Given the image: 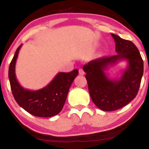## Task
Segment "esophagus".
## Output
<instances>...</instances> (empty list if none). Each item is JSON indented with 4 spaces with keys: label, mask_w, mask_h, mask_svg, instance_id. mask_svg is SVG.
I'll return each instance as SVG.
<instances>
[{
    "label": "esophagus",
    "mask_w": 149,
    "mask_h": 149,
    "mask_svg": "<svg viewBox=\"0 0 149 149\" xmlns=\"http://www.w3.org/2000/svg\"><path fill=\"white\" fill-rule=\"evenodd\" d=\"M79 74H80V75H83V74H84V73H85L84 71H83V70L82 68L79 69Z\"/></svg>",
    "instance_id": "esophagus-1"
}]
</instances>
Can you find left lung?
Masks as SVG:
<instances>
[{
	"label": "left lung",
	"mask_w": 149,
	"mask_h": 149,
	"mask_svg": "<svg viewBox=\"0 0 149 149\" xmlns=\"http://www.w3.org/2000/svg\"><path fill=\"white\" fill-rule=\"evenodd\" d=\"M111 35L117 54L90 61L83 66L91 98L104 111H116L135 98L144 72L143 60L135 45L116 34ZM123 60L127 61L128 66L120 78H110L105 71Z\"/></svg>",
	"instance_id": "left-lung-1"
}]
</instances>
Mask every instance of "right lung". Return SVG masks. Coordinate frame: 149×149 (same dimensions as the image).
<instances>
[{
	"label": "right lung",
	"instance_id": "1",
	"mask_svg": "<svg viewBox=\"0 0 149 149\" xmlns=\"http://www.w3.org/2000/svg\"><path fill=\"white\" fill-rule=\"evenodd\" d=\"M22 44L16 50L9 68V79L11 91L17 103L31 115L40 117H51L62 111L68 90L75 77L77 69L70 72H58L43 88L30 90L24 88L17 80L15 64Z\"/></svg>",
	"mask_w": 149,
	"mask_h": 149
}]
</instances>
